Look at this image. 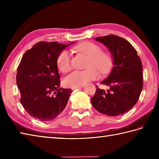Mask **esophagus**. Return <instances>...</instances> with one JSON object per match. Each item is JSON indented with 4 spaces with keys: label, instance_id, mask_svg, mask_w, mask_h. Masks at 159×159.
<instances>
[{
    "label": "esophagus",
    "instance_id": "esophagus-1",
    "mask_svg": "<svg viewBox=\"0 0 159 159\" xmlns=\"http://www.w3.org/2000/svg\"><path fill=\"white\" fill-rule=\"evenodd\" d=\"M83 86H78V87H72V89L74 90V89H80V88H82Z\"/></svg>",
    "mask_w": 159,
    "mask_h": 159
}]
</instances>
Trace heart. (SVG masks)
I'll use <instances>...</instances> for the list:
<instances>
[{"mask_svg": "<svg viewBox=\"0 0 159 159\" xmlns=\"http://www.w3.org/2000/svg\"><path fill=\"white\" fill-rule=\"evenodd\" d=\"M75 49L87 57L88 60L85 70H75L64 79V84L67 87L82 86L91 80L98 79V71L106 73L112 65V58L109 53L102 51L100 46L91 42H84L78 44ZM57 65L59 70L63 73L69 72L72 68L71 57L67 50L59 53L57 59Z\"/></svg>", "mask_w": 159, "mask_h": 159, "instance_id": "heart-1", "label": "heart"}]
</instances>
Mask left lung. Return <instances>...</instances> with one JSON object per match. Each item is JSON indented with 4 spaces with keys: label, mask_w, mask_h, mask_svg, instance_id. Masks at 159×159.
Instances as JSON below:
<instances>
[{
    "label": "left lung",
    "mask_w": 159,
    "mask_h": 159,
    "mask_svg": "<svg viewBox=\"0 0 159 159\" xmlns=\"http://www.w3.org/2000/svg\"><path fill=\"white\" fill-rule=\"evenodd\" d=\"M107 46L112 55L113 68L101 84L110 88L96 91L91 98L93 107L100 113L117 116L128 112L139 100L143 88V66L137 50L129 42L110 35L95 39Z\"/></svg>",
    "instance_id": "left-lung-1"
}]
</instances>
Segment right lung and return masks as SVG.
I'll return each instance as SVG.
<instances>
[{
    "instance_id": "right-lung-1",
    "label": "right lung",
    "mask_w": 159,
    "mask_h": 159,
    "mask_svg": "<svg viewBox=\"0 0 159 159\" xmlns=\"http://www.w3.org/2000/svg\"><path fill=\"white\" fill-rule=\"evenodd\" d=\"M72 43L65 45L57 42H40L22 57L16 75L20 102L26 112L35 119L51 121L61 113L67 105L72 91L59 87L57 59L59 53Z\"/></svg>"
}]
</instances>
